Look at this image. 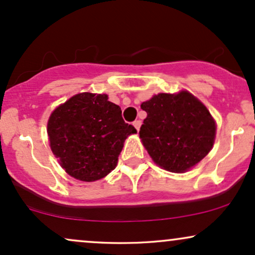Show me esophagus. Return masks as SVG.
Listing matches in <instances>:
<instances>
[{"instance_id": "1", "label": "esophagus", "mask_w": 255, "mask_h": 255, "mask_svg": "<svg viewBox=\"0 0 255 255\" xmlns=\"http://www.w3.org/2000/svg\"><path fill=\"white\" fill-rule=\"evenodd\" d=\"M133 126H134V127L136 128V130L139 131L140 127H141V121H140V120H136V121H134V122H133Z\"/></svg>"}]
</instances>
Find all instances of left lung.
Returning <instances> with one entry per match:
<instances>
[{
	"instance_id": "obj_1",
	"label": "left lung",
	"mask_w": 255,
	"mask_h": 255,
	"mask_svg": "<svg viewBox=\"0 0 255 255\" xmlns=\"http://www.w3.org/2000/svg\"><path fill=\"white\" fill-rule=\"evenodd\" d=\"M141 109L147 113L139 131L142 144L153 162L165 170H188L212 148L216 124L191 93H159L144 102Z\"/></svg>"
}]
</instances>
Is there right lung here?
I'll return each mask as SVG.
<instances>
[{"label": "right lung", "mask_w": 255, "mask_h": 255, "mask_svg": "<svg viewBox=\"0 0 255 255\" xmlns=\"http://www.w3.org/2000/svg\"><path fill=\"white\" fill-rule=\"evenodd\" d=\"M134 133L135 128L122 119L121 108L107 95H75L48 122L52 153L71 176L86 182L115 169L125 140Z\"/></svg>", "instance_id": "right-lung-1"}]
</instances>
